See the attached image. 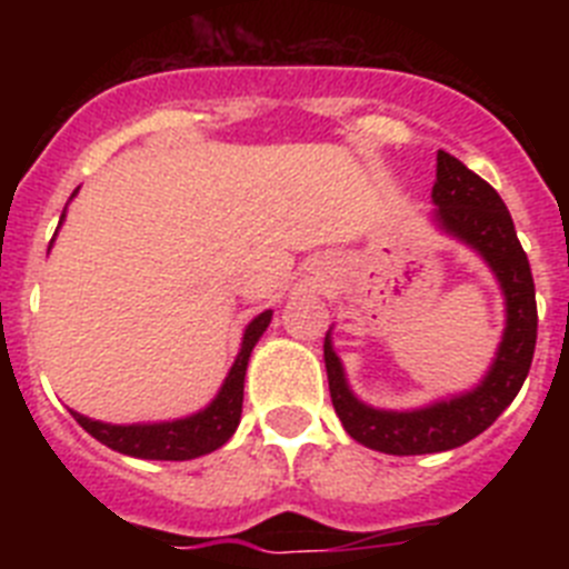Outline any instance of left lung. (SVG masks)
I'll use <instances>...</instances> for the list:
<instances>
[{"instance_id":"obj_1","label":"left lung","mask_w":569,"mask_h":569,"mask_svg":"<svg viewBox=\"0 0 569 569\" xmlns=\"http://www.w3.org/2000/svg\"><path fill=\"white\" fill-rule=\"evenodd\" d=\"M433 204L430 222L472 253H479L499 281L505 296V333L479 385L413 410H385L367 405L350 390L345 365L333 350V328L328 330L325 367L336 416L350 439L390 456L445 453L485 433L521 390L536 350V284L501 196L456 156L439 150Z\"/></svg>"}]
</instances>
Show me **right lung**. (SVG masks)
Listing matches in <instances>:
<instances>
[{
    "instance_id": "right-lung-1",
    "label": "right lung",
    "mask_w": 569,
    "mask_h": 569,
    "mask_svg": "<svg viewBox=\"0 0 569 569\" xmlns=\"http://www.w3.org/2000/svg\"><path fill=\"white\" fill-rule=\"evenodd\" d=\"M77 193L79 188L73 190V196ZM73 196H70V202H73ZM64 213H68V208L62 210L59 228L64 222ZM270 319H273V310H264V313L256 316L248 328H244L239 353H236L233 365H230L228 376H224L222 387H219V393L210 399V405H204L196 413L170 421H136V425H110V421L90 419V416L77 413V410H70V416L93 439L102 441L104 447H110L116 453L133 456V459L190 461L204 453H213L222 445H228V439L236 433V427H239L241 399H244V373H248L250 353H253V347L261 339V333L268 330Z\"/></svg>"
}]
</instances>
